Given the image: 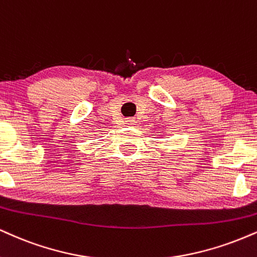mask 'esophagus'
Segmentation results:
<instances>
[{
    "label": "esophagus",
    "instance_id": "1",
    "mask_svg": "<svg viewBox=\"0 0 257 257\" xmlns=\"http://www.w3.org/2000/svg\"><path fill=\"white\" fill-rule=\"evenodd\" d=\"M125 122H126V123H128V124H134V123H135V120H134V119H133V118H128V119H126V120H125Z\"/></svg>",
    "mask_w": 257,
    "mask_h": 257
}]
</instances>
